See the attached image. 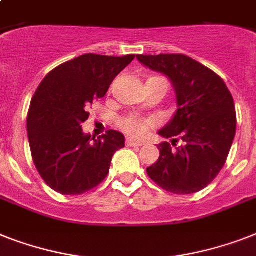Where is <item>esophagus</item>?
I'll return each mask as SVG.
<instances>
[{
	"mask_svg": "<svg viewBox=\"0 0 256 256\" xmlns=\"http://www.w3.org/2000/svg\"><path fill=\"white\" fill-rule=\"evenodd\" d=\"M126 146L128 147H140L142 146V142H138V140H134L132 138L126 139Z\"/></svg>",
	"mask_w": 256,
	"mask_h": 256,
	"instance_id": "obj_1",
	"label": "esophagus"
}]
</instances>
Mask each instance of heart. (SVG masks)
I'll list each match as a JSON object with an SVG mask.
<instances>
[{
	"mask_svg": "<svg viewBox=\"0 0 256 256\" xmlns=\"http://www.w3.org/2000/svg\"><path fill=\"white\" fill-rule=\"evenodd\" d=\"M151 124H152L151 120L136 116V114H128L117 121V126L122 132L132 135V136H136V138L146 134Z\"/></svg>",
	"mask_w": 256,
	"mask_h": 256,
	"instance_id": "heart-1",
	"label": "heart"
}]
</instances>
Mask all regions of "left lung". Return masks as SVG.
Listing matches in <instances>:
<instances>
[{
	"instance_id": "left-lung-1",
	"label": "left lung",
	"mask_w": 256,
	"mask_h": 256,
	"mask_svg": "<svg viewBox=\"0 0 256 256\" xmlns=\"http://www.w3.org/2000/svg\"><path fill=\"white\" fill-rule=\"evenodd\" d=\"M150 70L167 74L176 89L178 112L159 132L174 138L160 143V156L147 175L167 192L190 194L210 184L222 167L236 136V114L230 90L216 72L182 54L138 55ZM182 140V146L172 148Z\"/></svg>"
}]
</instances>
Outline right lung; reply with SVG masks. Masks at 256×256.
Returning a JSON list of instances; mask_svg holds the SVG:
<instances>
[{
	"label": "right lung",
	"instance_id": "obj_1",
	"mask_svg": "<svg viewBox=\"0 0 256 256\" xmlns=\"http://www.w3.org/2000/svg\"><path fill=\"white\" fill-rule=\"evenodd\" d=\"M134 58L85 54L54 68L35 90L27 113L31 156L40 178L58 193L76 196L98 186L116 151L124 147V136L116 130L90 142L82 124L92 104L106 94Z\"/></svg>",
	"mask_w": 256,
	"mask_h": 256
}]
</instances>
